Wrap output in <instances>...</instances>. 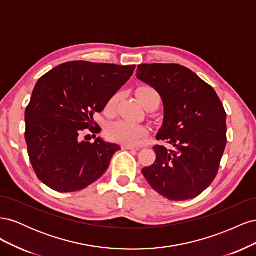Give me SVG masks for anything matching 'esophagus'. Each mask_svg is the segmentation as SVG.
Returning <instances> with one entry per match:
<instances>
[{
  "instance_id": "esophagus-1",
  "label": "esophagus",
  "mask_w": 256,
  "mask_h": 256,
  "mask_svg": "<svg viewBox=\"0 0 256 256\" xmlns=\"http://www.w3.org/2000/svg\"><path fill=\"white\" fill-rule=\"evenodd\" d=\"M122 150H138V147L132 146V145H122Z\"/></svg>"
}]
</instances>
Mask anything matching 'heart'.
I'll list each match as a JSON object with an SVG mask.
<instances>
[{"instance_id":"1","label":"heart","mask_w":256,"mask_h":256,"mask_svg":"<svg viewBox=\"0 0 256 256\" xmlns=\"http://www.w3.org/2000/svg\"><path fill=\"white\" fill-rule=\"evenodd\" d=\"M136 96L140 100L143 106L148 108L152 104H159L160 95L156 88L148 85L138 88ZM120 100V94H115L106 104V110L113 112ZM150 128L142 125V124H134L127 120H118L110 124L106 130V136L112 141L127 144V145H136L140 143L143 138L148 134Z\"/></svg>"}]
</instances>
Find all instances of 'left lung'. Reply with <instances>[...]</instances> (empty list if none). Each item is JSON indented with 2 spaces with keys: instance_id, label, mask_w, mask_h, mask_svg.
<instances>
[{
  "instance_id": "obj_1",
  "label": "left lung",
  "mask_w": 256,
  "mask_h": 256,
  "mask_svg": "<svg viewBox=\"0 0 256 256\" xmlns=\"http://www.w3.org/2000/svg\"><path fill=\"white\" fill-rule=\"evenodd\" d=\"M138 79L160 94L164 125L154 145L156 161L142 170L150 187L171 200L194 198L218 174L228 142L226 113L214 90L178 64H142Z\"/></svg>"
}]
</instances>
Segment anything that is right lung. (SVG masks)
<instances>
[{
    "instance_id": "add662e5",
    "label": "right lung",
    "mask_w": 256,
    "mask_h": 256,
    "mask_svg": "<svg viewBox=\"0 0 256 256\" xmlns=\"http://www.w3.org/2000/svg\"><path fill=\"white\" fill-rule=\"evenodd\" d=\"M134 69L74 60L38 80L26 109L24 134L38 180L67 193L85 189L106 173L120 147L100 138L85 142L81 136L85 129L92 136L102 131L92 116L104 111Z\"/></svg>"
}]
</instances>
